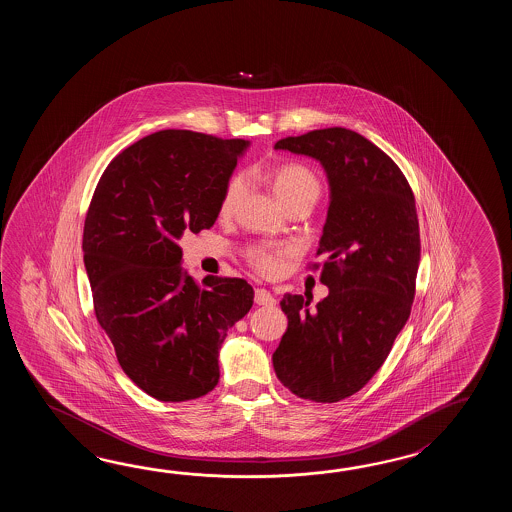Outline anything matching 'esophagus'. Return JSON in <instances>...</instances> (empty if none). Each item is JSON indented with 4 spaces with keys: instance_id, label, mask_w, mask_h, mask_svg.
Here are the masks:
<instances>
[{
    "instance_id": "esophagus-1",
    "label": "esophagus",
    "mask_w": 512,
    "mask_h": 512,
    "mask_svg": "<svg viewBox=\"0 0 512 512\" xmlns=\"http://www.w3.org/2000/svg\"><path fill=\"white\" fill-rule=\"evenodd\" d=\"M254 302L258 305H265V307H272V305L276 304L274 296H272L269 291H265V289H256V293H254Z\"/></svg>"
}]
</instances>
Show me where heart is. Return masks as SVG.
Returning a JSON list of instances; mask_svg holds the SVG:
<instances>
[{
    "instance_id": "b5f03b06",
    "label": "heart",
    "mask_w": 512,
    "mask_h": 512,
    "mask_svg": "<svg viewBox=\"0 0 512 512\" xmlns=\"http://www.w3.org/2000/svg\"><path fill=\"white\" fill-rule=\"evenodd\" d=\"M272 192L278 197V201L283 207H289L291 203L296 201H304L311 199L316 201L320 196V181L316 179V175L305 168L302 164L289 163L278 166L271 177ZM245 190V177L236 175L230 181L223 199H221V214L227 216L230 214L236 203L240 201L241 194ZM289 254V249H265V247H256L247 252L252 267L261 274L272 276L280 271L282 260Z\"/></svg>"
}]
</instances>
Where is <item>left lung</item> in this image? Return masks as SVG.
I'll return each instance as SVG.
<instances>
[{
  "label": "left lung",
  "mask_w": 512,
  "mask_h": 512,
  "mask_svg": "<svg viewBox=\"0 0 512 512\" xmlns=\"http://www.w3.org/2000/svg\"><path fill=\"white\" fill-rule=\"evenodd\" d=\"M322 164L329 207L316 256L329 294H285L287 331L272 353L276 377L294 395L337 403L384 364L415 294L421 260L415 199L403 172L373 142L326 128L274 144Z\"/></svg>",
  "instance_id": "1"
}]
</instances>
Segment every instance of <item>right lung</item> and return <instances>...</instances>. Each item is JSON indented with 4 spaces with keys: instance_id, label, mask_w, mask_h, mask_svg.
Segmentation results:
<instances>
[{
    "instance_id": "right-lung-1",
    "label": "right lung",
    "mask_w": 512,
    "mask_h": 512,
    "mask_svg": "<svg viewBox=\"0 0 512 512\" xmlns=\"http://www.w3.org/2000/svg\"><path fill=\"white\" fill-rule=\"evenodd\" d=\"M249 141L163 130L131 144L98 181L84 225V263L98 324L120 368L164 403L203 397L219 381L227 331L251 311L241 278L181 267L185 232L210 229Z\"/></svg>"
}]
</instances>
